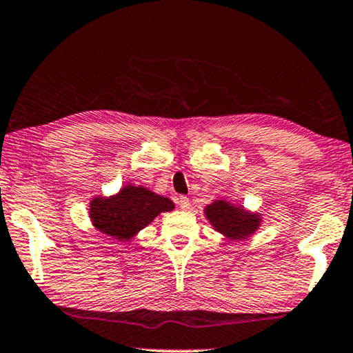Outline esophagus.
<instances>
[{
    "label": "esophagus",
    "instance_id": "esophagus-1",
    "mask_svg": "<svg viewBox=\"0 0 353 353\" xmlns=\"http://www.w3.org/2000/svg\"><path fill=\"white\" fill-rule=\"evenodd\" d=\"M178 205H180L181 210H188V208L191 207V202H189V199L186 196H180L178 197Z\"/></svg>",
    "mask_w": 353,
    "mask_h": 353
}]
</instances>
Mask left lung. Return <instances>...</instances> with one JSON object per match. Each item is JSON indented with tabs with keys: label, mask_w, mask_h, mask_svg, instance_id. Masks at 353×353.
<instances>
[{
	"label": "left lung",
	"mask_w": 353,
	"mask_h": 353,
	"mask_svg": "<svg viewBox=\"0 0 353 353\" xmlns=\"http://www.w3.org/2000/svg\"><path fill=\"white\" fill-rule=\"evenodd\" d=\"M205 216L214 231L231 240H243L254 234L261 218L258 213L245 212L243 207L228 201H214L205 207Z\"/></svg>",
	"instance_id": "left-lung-1"
}]
</instances>
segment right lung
Here are the masks:
<instances>
[{
    "mask_svg": "<svg viewBox=\"0 0 353 353\" xmlns=\"http://www.w3.org/2000/svg\"><path fill=\"white\" fill-rule=\"evenodd\" d=\"M175 208L170 199L143 186L127 185L111 197H95L90 202L92 224L105 236L129 242L157 214Z\"/></svg>",
    "mask_w": 353,
    "mask_h": 353,
    "instance_id": "add662e5",
    "label": "right lung"
}]
</instances>
